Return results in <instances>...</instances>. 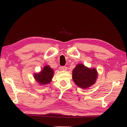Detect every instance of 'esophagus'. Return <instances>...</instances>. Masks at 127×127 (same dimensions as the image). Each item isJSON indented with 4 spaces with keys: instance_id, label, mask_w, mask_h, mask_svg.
I'll use <instances>...</instances> for the list:
<instances>
[{
    "instance_id": "obj_1",
    "label": "esophagus",
    "mask_w": 127,
    "mask_h": 127,
    "mask_svg": "<svg viewBox=\"0 0 127 127\" xmlns=\"http://www.w3.org/2000/svg\"><path fill=\"white\" fill-rule=\"evenodd\" d=\"M62 69L63 70H67V66H62Z\"/></svg>"
}]
</instances>
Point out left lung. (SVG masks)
Instances as JSON below:
<instances>
[{
	"instance_id": "left-lung-1",
	"label": "left lung",
	"mask_w": 127,
	"mask_h": 127,
	"mask_svg": "<svg viewBox=\"0 0 127 127\" xmlns=\"http://www.w3.org/2000/svg\"><path fill=\"white\" fill-rule=\"evenodd\" d=\"M98 76L95 69H90L79 64L72 71V79L75 83L82 88H87L95 82Z\"/></svg>"
}]
</instances>
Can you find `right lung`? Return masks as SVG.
I'll use <instances>...</instances> for the list:
<instances>
[{
	"label": "right lung",
	"instance_id": "add662e5",
	"mask_svg": "<svg viewBox=\"0 0 127 127\" xmlns=\"http://www.w3.org/2000/svg\"><path fill=\"white\" fill-rule=\"evenodd\" d=\"M53 76V70L49 66H45L40 73L35 74V79L40 84H48L51 81Z\"/></svg>",
	"mask_w": 127,
	"mask_h": 127
}]
</instances>
